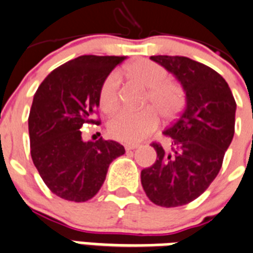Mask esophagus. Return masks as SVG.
<instances>
[{
  "instance_id": "1",
  "label": "esophagus",
  "mask_w": 253,
  "mask_h": 253,
  "mask_svg": "<svg viewBox=\"0 0 253 253\" xmlns=\"http://www.w3.org/2000/svg\"><path fill=\"white\" fill-rule=\"evenodd\" d=\"M137 146H139L137 144H126V145H125V149H126L127 152H130V150L136 149Z\"/></svg>"
}]
</instances>
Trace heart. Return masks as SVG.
I'll return each instance as SVG.
<instances>
[{
    "label": "heart",
    "instance_id": "heart-1",
    "mask_svg": "<svg viewBox=\"0 0 253 253\" xmlns=\"http://www.w3.org/2000/svg\"><path fill=\"white\" fill-rule=\"evenodd\" d=\"M126 73L148 88L145 108L139 112L122 110L109 121L108 130L112 137L122 143H139L156 130L159 116L169 120L181 109L184 92L177 84L169 82L166 69L146 59L133 61L126 67ZM120 103V76L109 74L100 87L99 104L105 113H112Z\"/></svg>",
    "mask_w": 253,
    "mask_h": 253
}]
</instances>
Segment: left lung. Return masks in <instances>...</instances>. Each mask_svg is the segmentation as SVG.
Returning <instances> with one entry per match:
<instances>
[{
  "label": "left lung",
  "instance_id": "obj_1",
  "mask_svg": "<svg viewBox=\"0 0 253 253\" xmlns=\"http://www.w3.org/2000/svg\"><path fill=\"white\" fill-rule=\"evenodd\" d=\"M179 81L185 108L163 131L171 148L153 143L154 165L141 171L148 198L161 207H177L198 198L221 169L234 136V96L226 81L207 65L185 56H150Z\"/></svg>",
  "mask_w": 253,
  "mask_h": 253
}]
</instances>
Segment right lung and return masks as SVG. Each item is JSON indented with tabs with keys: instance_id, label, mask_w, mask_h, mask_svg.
I'll return each mask as SVG.
<instances>
[{
	"instance_id": "obj_1",
	"label": "right lung",
	"mask_w": 253,
	"mask_h": 253,
	"mask_svg": "<svg viewBox=\"0 0 253 253\" xmlns=\"http://www.w3.org/2000/svg\"><path fill=\"white\" fill-rule=\"evenodd\" d=\"M126 56L82 55L54 69L36 91L28 118L31 156L51 192L86 202L100 190L109 165L125 154L113 140L84 141L104 80Z\"/></svg>"
}]
</instances>
